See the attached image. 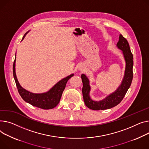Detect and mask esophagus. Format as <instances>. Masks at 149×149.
I'll return each mask as SVG.
<instances>
[{"label": "esophagus", "mask_w": 149, "mask_h": 149, "mask_svg": "<svg viewBox=\"0 0 149 149\" xmlns=\"http://www.w3.org/2000/svg\"><path fill=\"white\" fill-rule=\"evenodd\" d=\"M82 69H81V70H82Z\"/></svg>", "instance_id": "1"}]
</instances>
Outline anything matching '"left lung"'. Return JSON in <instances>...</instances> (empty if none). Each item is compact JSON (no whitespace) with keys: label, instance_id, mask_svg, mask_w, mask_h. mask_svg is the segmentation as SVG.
Instances as JSON below:
<instances>
[{"label":"left lung","instance_id":"obj_1","mask_svg":"<svg viewBox=\"0 0 149 149\" xmlns=\"http://www.w3.org/2000/svg\"><path fill=\"white\" fill-rule=\"evenodd\" d=\"M117 46L123 52L126 61V69L122 83L115 92L108 96L102 101H92L89 96L91 87L89 86L88 78L84 74L81 75L83 84L82 88L83 100L85 105L91 110H103L114 107L122 101L129 88L131 86L133 78V55L131 52L127 41L121 34L119 35V40L117 44Z\"/></svg>","mask_w":149,"mask_h":149}]
</instances>
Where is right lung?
Returning a JSON list of instances; mask_svg holds the SVG:
<instances>
[{
    "label": "right lung",
    "instance_id": "right-lung-1",
    "mask_svg": "<svg viewBox=\"0 0 149 149\" xmlns=\"http://www.w3.org/2000/svg\"><path fill=\"white\" fill-rule=\"evenodd\" d=\"M27 33V32L24 35L22 40L26 35ZM15 58L13 64V75L19 95L26 102L31 104L34 107L44 109V110L52 109L57 106V105L60 102L62 93L65 88L67 81L69 80V78L74 76V74H71L63 78V80L58 81L52 89L46 93L41 94L32 93L27 91L19 85L15 74Z\"/></svg>",
    "mask_w": 149,
    "mask_h": 149
}]
</instances>
